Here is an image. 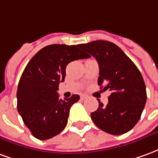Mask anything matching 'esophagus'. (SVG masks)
<instances>
[{
	"label": "esophagus",
	"mask_w": 158,
	"mask_h": 158,
	"mask_svg": "<svg viewBox=\"0 0 158 158\" xmlns=\"http://www.w3.org/2000/svg\"><path fill=\"white\" fill-rule=\"evenodd\" d=\"M87 97H88V96H86V95H82V96H80V99H81V100H85V99H87Z\"/></svg>",
	"instance_id": "obj_1"
}]
</instances>
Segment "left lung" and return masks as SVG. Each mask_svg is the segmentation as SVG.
I'll list each match as a JSON object with an SVG mask.
<instances>
[{
  "label": "left lung",
  "instance_id": "8db88e82",
  "mask_svg": "<svg viewBox=\"0 0 158 158\" xmlns=\"http://www.w3.org/2000/svg\"><path fill=\"white\" fill-rule=\"evenodd\" d=\"M79 46L96 57L100 69L98 85L111 91L106 106L98 100V108L90 113L92 121L99 129L113 135L129 132L140 118L147 97L139 69L112 42L95 40Z\"/></svg>",
  "mask_w": 158,
  "mask_h": 158
}]
</instances>
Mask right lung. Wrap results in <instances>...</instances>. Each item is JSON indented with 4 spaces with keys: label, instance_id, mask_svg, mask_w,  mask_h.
I'll use <instances>...</instances> for the list:
<instances>
[{
    "label": "right lung",
    "instance_id": "1",
    "mask_svg": "<svg viewBox=\"0 0 158 158\" xmlns=\"http://www.w3.org/2000/svg\"><path fill=\"white\" fill-rule=\"evenodd\" d=\"M89 57L79 45L55 44L40 50L27 64L18 86V111L33 136L45 140L64 129L79 96L60 99L59 83L64 81L69 62Z\"/></svg>",
    "mask_w": 158,
    "mask_h": 158
}]
</instances>
